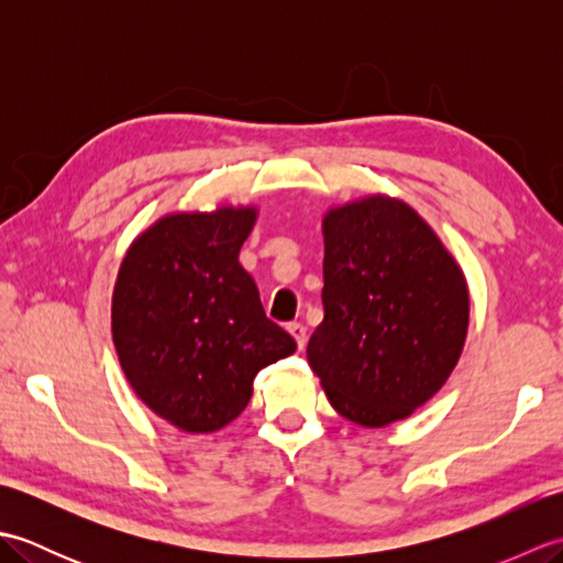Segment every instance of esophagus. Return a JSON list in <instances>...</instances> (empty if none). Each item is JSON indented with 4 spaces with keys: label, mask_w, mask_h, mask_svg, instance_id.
<instances>
[{
    "label": "esophagus",
    "mask_w": 563,
    "mask_h": 563,
    "mask_svg": "<svg viewBox=\"0 0 563 563\" xmlns=\"http://www.w3.org/2000/svg\"><path fill=\"white\" fill-rule=\"evenodd\" d=\"M288 331L292 333V339L297 341V349H305L307 345V329H305V324H300V321H292V324L288 327Z\"/></svg>",
    "instance_id": "esophagus-1"
}]
</instances>
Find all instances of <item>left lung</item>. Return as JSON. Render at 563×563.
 I'll return each instance as SVG.
<instances>
[{
	"label": "left lung",
	"instance_id": "1",
	"mask_svg": "<svg viewBox=\"0 0 563 563\" xmlns=\"http://www.w3.org/2000/svg\"><path fill=\"white\" fill-rule=\"evenodd\" d=\"M324 232V321L307 361L349 421L385 428L433 399L470 329L460 263L409 202L373 194L333 206Z\"/></svg>",
	"mask_w": 563,
	"mask_h": 563
}]
</instances>
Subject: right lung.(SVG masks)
Wrapping results in <instances>:
<instances>
[{
	"label": "right lung",
	"mask_w": 563,
	"mask_h": 563,
	"mask_svg": "<svg viewBox=\"0 0 563 563\" xmlns=\"http://www.w3.org/2000/svg\"><path fill=\"white\" fill-rule=\"evenodd\" d=\"M256 206L169 212L118 268L111 333L137 399L184 433H214L246 409L261 367L297 351L263 312L239 263Z\"/></svg>",
	"instance_id": "1"
}]
</instances>
